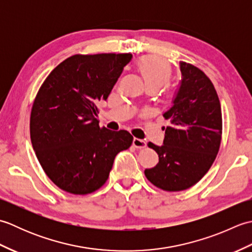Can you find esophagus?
<instances>
[{
	"instance_id": "1",
	"label": "esophagus",
	"mask_w": 252,
	"mask_h": 252,
	"mask_svg": "<svg viewBox=\"0 0 252 252\" xmlns=\"http://www.w3.org/2000/svg\"><path fill=\"white\" fill-rule=\"evenodd\" d=\"M133 146L136 148H145L146 147V142L141 140V138L134 137L133 138Z\"/></svg>"
}]
</instances>
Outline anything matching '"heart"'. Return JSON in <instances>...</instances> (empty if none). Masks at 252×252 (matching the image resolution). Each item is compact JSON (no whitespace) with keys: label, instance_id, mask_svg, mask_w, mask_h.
I'll use <instances>...</instances> for the list:
<instances>
[{"label":"heart","instance_id":"b5f03b06","mask_svg":"<svg viewBox=\"0 0 252 252\" xmlns=\"http://www.w3.org/2000/svg\"><path fill=\"white\" fill-rule=\"evenodd\" d=\"M137 69L146 87L156 90L167 83L172 76V69H171L170 63L163 58L154 55L140 58L137 62ZM175 93V88H169L164 91V97L167 99L172 98Z\"/></svg>","mask_w":252,"mask_h":252}]
</instances>
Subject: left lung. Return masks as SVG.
Returning <instances> with one entry per match:
<instances>
[{
    "instance_id": "8db88e82",
    "label": "left lung",
    "mask_w": 252,
    "mask_h": 252,
    "mask_svg": "<svg viewBox=\"0 0 252 252\" xmlns=\"http://www.w3.org/2000/svg\"><path fill=\"white\" fill-rule=\"evenodd\" d=\"M182 80L173 105L163 114L169 126L163 145L149 142L158 154L156 167L144 171L152 184L167 191L189 189L199 182L220 148L222 112L211 80L199 68L180 63Z\"/></svg>"
}]
</instances>
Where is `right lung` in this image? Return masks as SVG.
I'll return each instance as SVG.
<instances>
[{"mask_svg":"<svg viewBox=\"0 0 252 252\" xmlns=\"http://www.w3.org/2000/svg\"><path fill=\"white\" fill-rule=\"evenodd\" d=\"M126 54H77L52 70L37 92L30 116L36 158L61 189L87 195L103 186L118 153L132 145L126 130L99 127L97 106L110 94Z\"/></svg>","mask_w":252,"mask_h":252,"instance_id":"right-lung-1","label":"right lung"}]
</instances>
